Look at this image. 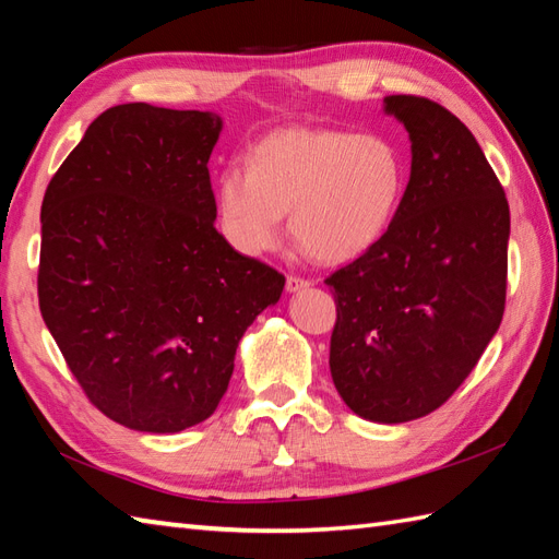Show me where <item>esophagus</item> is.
I'll use <instances>...</instances> for the list:
<instances>
[{
  "instance_id": "obj_1",
  "label": "esophagus",
  "mask_w": 559,
  "mask_h": 559,
  "mask_svg": "<svg viewBox=\"0 0 559 559\" xmlns=\"http://www.w3.org/2000/svg\"><path fill=\"white\" fill-rule=\"evenodd\" d=\"M312 283L307 281V278H302V276H288L286 278V288H288V293H298V290H305V288H310Z\"/></svg>"
}]
</instances>
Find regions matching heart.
Instances as JSON below:
<instances>
[{"instance_id":"obj_1","label":"heart","mask_w":559,"mask_h":559,"mask_svg":"<svg viewBox=\"0 0 559 559\" xmlns=\"http://www.w3.org/2000/svg\"><path fill=\"white\" fill-rule=\"evenodd\" d=\"M406 160L384 134L288 127L259 139L249 168L228 163L218 177L223 233L245 254L281 240L283 213L293 242L319 264L358 259L389 233L406 192Z\"/></svg>"}]
</instances>
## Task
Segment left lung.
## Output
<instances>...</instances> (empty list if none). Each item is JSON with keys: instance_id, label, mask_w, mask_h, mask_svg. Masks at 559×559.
<instances>
[{"instance_id": "obj_1", "label": "left lung", "mask_w": 559, "mask_h": 559, "mask_svg": "<svg viewBox=\"0 0 559 559\" xmlns=\"http://www.w3.org/2000/svg\"><path fill=\"white\" fill-rule=\"evenodd\" d=\"M384 112L411 136V180L389 233L324 281L336 326L329 367L365 420L408 423L437 411L500 329L509 204L476 136L420 96Z\"/></svg>"}]
</instances>
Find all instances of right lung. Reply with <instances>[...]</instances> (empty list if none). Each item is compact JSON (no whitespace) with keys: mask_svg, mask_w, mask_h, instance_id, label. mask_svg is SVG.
<instances>
[{"mask_svg":"<svg viewBox=\"0 0 559 559\" xmlns=\"http://www.w3.org/2000/svg\"><path fill=\"white\" fill-rule=\"evenodd\" d=\"M216 112L115 105L47 185L38 300L83 394L139 432L216 411L237 343L286 278L216 230Z\"/></svg>","mask_w":559,"mask_h":559,"instance_id":"right-lung-1","label":"right lung"}]
</instances>
